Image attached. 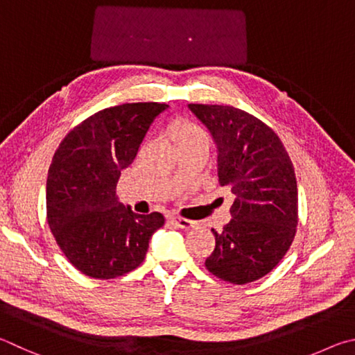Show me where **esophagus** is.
Wrapping results in <instances>:
<instances>
[{
  "mask_svg": "<svg viewBox=\"0 0 355 355\" xmlns=\"http://www.w3.org/2000/svg\"><path fill=\"white\" fill-rule=\"evenodd\" d=\"M170 221H171V225H174L176 227H181V229H191L196 226V221L181 218V216H171Z\"/></svg>",
  "mask_w": 355,
  "mask_h": 355,
  "instance_id": "1",
  "label": "esophagus"
}]
</instances>
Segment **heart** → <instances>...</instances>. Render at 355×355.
Returning <instances> with one entry per match:
<instances>
[{"mask_svg": "<svg viewBox=\"0 0 355 355\" xmlns=\"http://www.w3.org/2000/svg\"><path fill=\"white\" fill-rule=\"evenodd\" d=\"M171 137L176 145H184V143L195 141V140H207V134L200 124L190 120H179L170 129Z\"/></svg>", "mask_w": 355, "mask_h": 355, "instance_id": "1", "label": "heart"}]
</instances>
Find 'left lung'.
<instances>
[{"label": "left lung", "mask_w": 355, "mask_h": 355, "mask_svg": "<svg viewBox=\"0 0 355 355\" xmlns=\"http://www.w3.org/2000/svg\"><path fill=\"white\" fill-rule=\"evenodd\" d=\"M218 148V182L232 191V220L215 235L206 268L243 285L275 268L297 226L295 168L279 135L248 112L218 104H189Z\"/></svg>", "instance_id": "obj_1"}]
</instances>
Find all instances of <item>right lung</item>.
<instances>
[{"label": "right lung", "instance_id": "obj_1", "mask_svg": "<svg viewBox=\"0 0 355 355\" xmlns=\"http://www.w3.org/2000/svg\"><path fill=\"white\" fill-rule=\"evenodd\" d=\"M168 104L128 103L96 112L60 141L46 179V220L65 257L83 275L114 279L145 260L164 226L118 202L121 170L132 164L149 124Z\"/></svg>", "mask_w": 355, "mask_h": 355}]
</instances>
